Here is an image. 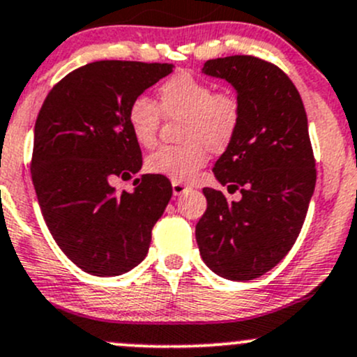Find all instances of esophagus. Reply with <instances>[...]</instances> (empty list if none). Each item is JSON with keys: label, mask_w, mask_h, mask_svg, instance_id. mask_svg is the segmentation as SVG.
<instances>
[{"label": "esophagus", "mask_w": 357, "mask_h": 357, "mask_svg": "<svg viewBox=\"0 0 357 357\" xmlns=\"http://www.w3.org/2000/svg\"><path fill=\"white\" fill-rule=\"evenodd\" d=\"M188 190H190V186L183 185V183H178V181H172V193H174L176 197L183 195V193L188 192Z\"/></svg>", "instance_id": "1"}]
</instances>
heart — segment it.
Returning a JSON list of instances; mask_svg holds the SVG:
<instances>
[{"instance_id":"1","label":"heart","mask_w":357,"mask_h":357,"mask_svg":"<svg viewBox=\"0 0 357 357\" xmlns=\"http://www.w3.org/2000/svg\"><path fill=\"white\" fill-rule=\"evenodd\" d=\"M158 107L146 96H136L128 109L132 138L142 146H153L165 119H181L178 124L179 145H165L146 157L150 174L172 181H190L205 165L208 152L229 149L240 131L243 107L231 89H214L211 82L179 72L165 79L157 89Z\"/></svg>"}]
</instances>
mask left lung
<instances>
[{
	"instance_id": "1",
	"label": "left lung",
	"mask_w": 357,
	"mask_h": 357,
	"mask_svg": "<svg viewBox=\"0 0 357 357\" xmlns=\"http://www.w3.org/2000/svg\"><path fill=\"white\" fill-rule=\"evenodd\" d=\"M202 70L236 89L243 119L214 174L242 200L204 188L207 211L195 236L205 264L245 282L275 268L297 240L316 185V162L304 103L289 75L252 55L207 60Z\"/></svg>"
}]
</instances>
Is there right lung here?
I'll return each mask as SVG.
<instances>
[{
	"label": "right lung",
	"instance_id": "add662e5",
	"mask_svg": "<svg viewBox=\"0 0 357 357\" xmlns=\"http://www.w3.org/2000/svg\"><path fill=\"white\" fill-rule=\"evenodd\" d=\"M172 63L100 60L56 82L34 126L31 176L50 233L82 271L117 276L145 259L153 225L172 195L167 178L143 174L135 192L115 179L142 169L129 103L172 72Z\"/></svg>",
	"mask_w": 357,
	"mask_h": 357
}]
</instances>
